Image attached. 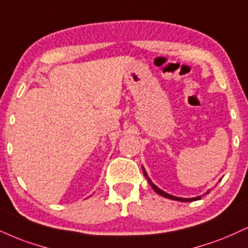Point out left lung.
<instances>
[{
	"label": "left lung",
	"mask_w": 248,
	"mask_h": 248,
	"mask_svg": "<svg viewBox=\"0 0 248 248\" xmlns=\"http://www.w3.org/2000/svg\"><path fill=\"white\" fill-rule=\"evenodd\" d=\"M143 174H144V177L148 179L149 184H150V186L153 187V189L155 190V192H156L157 194H159V195L164 196V198H166V199H171V200H175V201H181V202H192V201H196V200H200V199H201V196H198V198H193V199H184V198H177V196L170 195V194L165 193V192H163L162 189L158 188V187L156 186V185H154L153 183H151V180H150V179H149V177H148L147 172H145L144 168H143ZM207 194H208V192H207Z\"/></svg>",
	"instance_id": "1"
}]
</instances>
